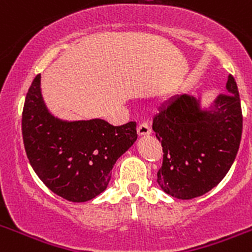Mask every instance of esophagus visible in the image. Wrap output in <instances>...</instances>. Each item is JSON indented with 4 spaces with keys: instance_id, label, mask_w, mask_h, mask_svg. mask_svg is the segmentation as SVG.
<instances>
[{
    "instance_id": "obj_1",
    "label": "esophagus",
    "mask_w": 252,
    "mask_h": 252,
    "mask_svg": "<svg viewBox=\"0 0 252 252\" xmlns=\"http://www.w3.org/2000/svg\"><path fill=\"white\" fill-rule=\"evenodd\" d=\"M137 133L140 136H145V135H150L151 130L150 126H149L148 122H141V124L137 126Z\"/></svg>"
}]
</instances>
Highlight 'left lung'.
<instances>
[{
  "label": "left lung",
  "mask_w": 252,
  "mask_h": 252,
  "mask_svg": "<svg viewBox=\"0 0 252 252\" xmlns=\"http://www.w3.org/2000/svg\"><path fill=\"white\" fill-rule=\"evenodd\" d=\"M226 88L212 110L202 111L194 97L182 94L154 117L153 130L162 146L157 182L171 197L192 199L206 194L235 161L241 142L242 110L232 75Z\"/></svg>",
  "instance_id": "left-lung-1"
}]
</instances>
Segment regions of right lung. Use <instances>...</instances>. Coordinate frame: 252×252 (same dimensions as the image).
<instances>
[{"instance_id": "add662e5", "label": "right lung", "mask_w": 252, "mask_h": 252, "mask_svg": "<svg viewBox=\"0 0 252 252\" xmlns=\"http://www.w3.org/2000/svg\"><path fill=\"white\" fill-rule=\"evenodd\" d=\"M136 122L113 126L104 120L65 122L46 110L34 78L22 110V140L31 166L43 183L70 202L101 194L111 170L136 141Z\"/></svg>"}]
</instances>
